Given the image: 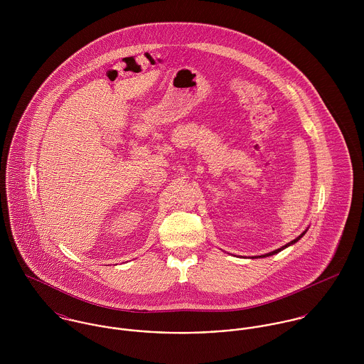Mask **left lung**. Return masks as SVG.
<instances>
[{"label":"left lung","mask_w":364,"mask_h":364,"mask_svg":"<svg viewBox=\"0 0 364 364\" xmlns=\"http://www.w3.org/2000/svg\"><path fill=\"white\" fill-rule=\"evenodd\" d=\"M304 234H306V231H304V232H303V234H301V235H299V237H297V238H296V240H293V241H291V242H289V244H287V245H284V247H282V248H277V250H274V251H270V252H269V254H262V255H260L259 258H264V257H270V255H273V254H277V252H280V251H282V250H284V248H286V247H289V245H291V244H294V242H297V241H299V240H300V238H301V237H303V235H304ZM255 258H258V257H255Z\"/></svg>","instance_id":"1"}]
</instances>
